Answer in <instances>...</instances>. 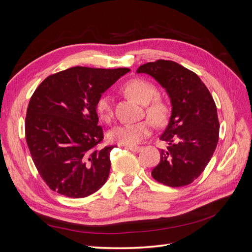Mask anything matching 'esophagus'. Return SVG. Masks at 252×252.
I'll return each mask as SVG.
<instances>
[{"label":"esophagus","instance_id":"esophagus-1","mask_svg":"<svg viewBox=\"0 0 252 252\" xmlns=\"http://www.w3.org/2000/svg\"><path fill=\"white\" fill-rule=\"evenodd\" d=\"M125 148H126V149H128V150L132 151V152H140V151H141V149H142V147H140V146H135V145H127V146H126Z\"/></svg>","mask_w":252,"mask_h":252}]
</instances>
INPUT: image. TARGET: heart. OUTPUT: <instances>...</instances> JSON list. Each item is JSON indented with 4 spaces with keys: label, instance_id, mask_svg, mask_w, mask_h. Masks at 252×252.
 <instances>
[{
    "label": "heart",
    "instance_id": "obj_1",
    "mask_svg": "<svg viewBox=\"0 0 252 252\" xmlns=\"http://www.w3.org/2000/svg\"><path fill=\"white\" fill-rule=\"evenodd\" d=\"M124 90L136 102L146 105L147 116L156 124H162L165 121L167 112H168L166 104L159 98H155L152 102H151L158 94L154 84L144 79L135 78L125 84ZM95 109L101 119L109 121L112 118L111 96L107 94H102L97 98ZM151 131L152 123L149 120H144L135 122V123H124L116 126L109 132V138L112 142L122 145H135L148 136Z\"/></svg>",
    "mask_w": 252,
    "mask_h": 252
}]
</instances>
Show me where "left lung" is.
Segmentation results:
<instances>
[{
  "instance_id": "left-lung-1",
  "label": "left lung",
  "mask_w": 252,
  "mask_h": 252,
  "mask_svg": "<svg viewBox=\"0 0 252 252\" xmlns=\"http://www.w3.org/2000/svg\"><path fill=\"white\" fill-rule=\"evenodd\" d=\"M138 73L154 78L168 94L171 114L159 140L161 159L151 171L156 181L170 187L192 183L204 171L219 141L217 106L197 75L172 61L158 60L140 66Z\"/></svg>"
}]
</instances>
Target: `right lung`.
<instances>
[{
  "mask_svg": "<svg viewBox=\"0 0 252 252\" xmlns=\"http://www.w3.org/2000/svg\"><path fill=\"white\" fill-rule=\"evenodd\" d=\"M129 68L71 67L51 74L30 98L26 142L44 182L58 193L80 199L94 193L108 179L110 151L100 148L97 98Z\"/></svg>",
  "mask_w": 252,
  "mask_h": 252,
  "instance_id": "add662e5",
  "label": "right lung"
}]
</instances>
